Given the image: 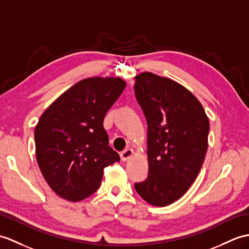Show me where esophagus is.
Returning a JSON list of instances; mask_svg holds the SVG:
<instances>
[{
  "label": "esophagus",
  "instance_id": "34e87169",
  "mask_svg": "<svg viewBox=\"0 0 249 249\" xmlns=\"http://www.w3.org/2000/svg\"><path fill=\"white\" fill-rule=\"evenodd\" d=\"M132 155H134V151H132V149H130V148H127V149H125V151H123L122 153L120 154L121 160L127 161L129 158L132 157Z\"/></svg>",
  "mask_w": 249,
  "mask_h": 249
}]
</instances>
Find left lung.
<instances>
[{"instance_id":"obj_1","label":"left lung","mask_w":249,"mask_h":249,"mask_svg":"<svg viewBox=\"0 0 249 249\" xmlns=\"http://www.w3.org/2000/svg\"><path fill=\"white\" fill-rule=\"evenodd\" d=\"M135 93L147 122L148 176L135 183L138 194L165 207L186 194L204 163L209 119L192 92L151 72L135 77Z\"/></svg>"}]
</instances>
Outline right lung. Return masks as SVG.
I'll use <instances>...</instances> for the list:
<instances>
[{
    "label": "right lung",
    "instance_id": "right-lung-1",
    "mask_svg": "<svg viewBox=\"0 0 249 249\" xmlns=\"http://www.w3.org/2000/svg\"><path fill=\"white\" fill-rule=\"evenodd\" d=\"M121 77H89L73 85L51 104L35 128L36 158L44 179L66 200L93 194L104 169L120 160L108 145L104 118L122 94Z\"/></svg>",
    "mask_w": 249,
    "mask_h": 249
}]
</instances>
